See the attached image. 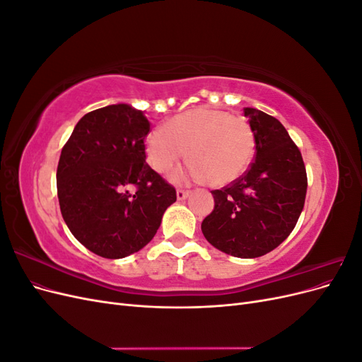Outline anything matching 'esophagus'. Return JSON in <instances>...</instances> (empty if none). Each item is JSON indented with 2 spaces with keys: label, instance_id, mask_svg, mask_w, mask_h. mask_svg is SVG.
<instances>
[{
  "label": "esophagus",
  "instance_id": "1",
  "mask_svg": "<svg viewBox=\"0 0 362 362\" xmlns=\"http://www.w3.org/2000/svg\"><path fill=\"white\" fill-rule=\"evenodd\" d=\"M189 196H190V192H189V190H182V189H178V190H177V198H178V201L187 199Z\"/></svg>",
  "mask_w": 362,
  "mask_h": 362
}]
</instances>
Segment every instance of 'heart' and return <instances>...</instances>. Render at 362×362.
<instances>
[{"label": "heart", "mask_w": 362, "mask_h": 362, "mask_svg": "<svg viewBox=\"0 0 362 362\" xmlns=\"http://www.w3.org/2000/svg\"><path fill=\"white\" fill-rule=\"evenodd\" d=\"M193 158L172 173L175 182L206 181L226 185L247 170L255 154V134L242 116L198 107L173 116L168 127L152 129L145 140L148 163L169 172L185 156Z\"/></svg>", "instance_id": "heart-1"}]
</instances>
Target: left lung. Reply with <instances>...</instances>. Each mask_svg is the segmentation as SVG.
Listing matches in <instances>:
<instances>
[{
    "label": "left lung",
    "instance_id": "1",
    "mask_svg": "<svg viewBox=\"0 0 362 362\" xmlns=\"http://www.w3.org/2000/svg\"><path fill=\"white\" fill-rule=\"evenodd\" d=\"M255 134V161L242 177L213 190L214 210L202 221L205 238L238 258L278 247L294 229L306 196V169L287 129L257 108H243Z\"/></svg>",
    "mask_w": 362,
    "mask_h": 362
}]
</instances>
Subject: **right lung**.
<instances>
[{
  "label": "right lung",
  "instance_id": "obj_1",
  "mask_svg": "<svg viewBox=\"0 0 362 362\" xmlns=\"http://www.w3.org/2000/svg\"><path fill=\"white\" fill-rule=\"evenodd\" d=\"M149 131L144 112L107 105L84 115L62 149L60 211L72 235L96 255L124 258L146 246L177 201L173 185L145 161Z\"/></svg>",
  "mask_w": 362,
  "mask_h": 362
}]
</instances>
